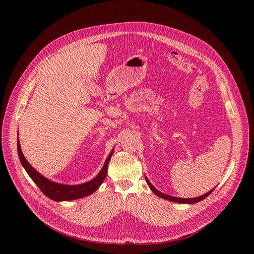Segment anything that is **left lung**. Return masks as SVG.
I'll return each mask as SVG.
<instances>
[{"instance_id": "obj_1", "label": "left lung", "mask_w": 254, "mask_h": 254, "mask_svg": "<svg viewBox=\"0 0 254 254\" xmlns=\"http://www.w3.org/2000/svg\"><path fill=\"white\" fill-rule=\"evenodd\" d=\"M146 182H147V184L149 185V188H150V190L157 195V196H159V197H162V198H165V199H168V201H172V202H176V203H182V204H194V203H197V202H199V201H202V199H204V198H206L212 191H213V189L212 190H210V191H208L207 193H205V194H203V195H201V196H197V197H192V198H182V197H176V196H171V195H168V194H166V193H163V192H161L159 190H157L154 186L149 182V180L146 178Z\"/></svg>"}]
</instances>
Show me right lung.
Instances as JSON below:
<instances>
[{"instance_id":"right-lung-1","label":"right lung","mask_w":254,"mask_h":254,"mask_svg":"<svg viewBox=\"0 0 254 254\" xmlns=\"http://www.w3.org/2000/svg\"><path fill=\"white\" fill-rule=\"evenodd\" d=\"M17 151H18L20 163L25 169V171L28 172V174L32 178V180L38 185V188L41 190V191L46 196L57 202L72 201V199L84 197L88 194H91L92 192H95L100 188V185L102 184L104 179L106 178L107 171H108V164L110 161V157L113 153V150H112L109 156L107 157L102 171L99 173V175L96 178H93L92 180L83 184L65 185V184H60V183H56L48 180L47 178H45L44 176L40 174V173H38L28 162H26V159L24 158L21 152L18 139H17Z\"/></svg>"}]
</instances>
